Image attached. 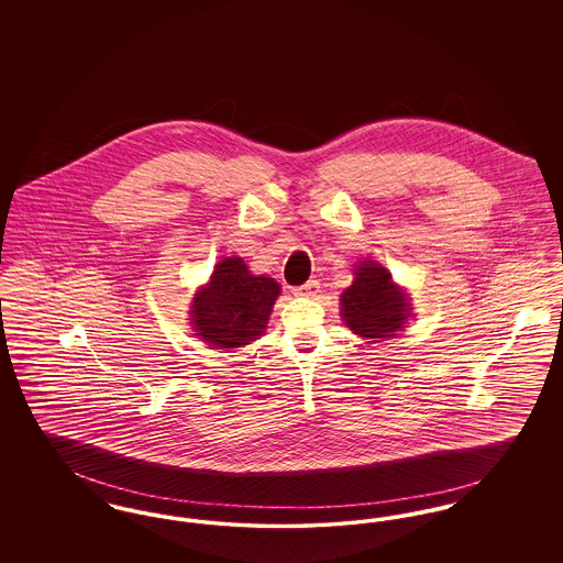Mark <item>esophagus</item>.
<instances>
[{
    "mask_svg": "<svg viewBox=\"0 0 563 563\" xmlns=\"http://www.w3.org/2000/svg\"><path fill=\"white\" fill-rule=\"evenodd\" d=\"M319 289H321L319 280H308L301 287H295L294 295H297V297H314L319 294Z\"/></svg>",
    "mask_w": 563,
    "mask_h": 563,
    "instance_id": "esophagus-1",
    "label": "esophagus"
}]
</instances>
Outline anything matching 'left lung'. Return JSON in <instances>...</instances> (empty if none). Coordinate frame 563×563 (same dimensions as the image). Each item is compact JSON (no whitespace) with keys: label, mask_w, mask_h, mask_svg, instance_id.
Listing matches in <instances>:
<instances>
[{"label":"left lung","mask_w":563,"mask_h":563,"mask_svg":"<svg viewBox=\"0 0 563 563\" xmlns=\"http://www.w3.org/2000/svg\"><path fill=\"white\" fill-rule=\"evenodd\" d=\"M342 317L354 333L379 342L397 335L409 317V303L388 269L363 262L354 283L342 294Z\"/></svg>","instance_id":"1"}]
</instances>
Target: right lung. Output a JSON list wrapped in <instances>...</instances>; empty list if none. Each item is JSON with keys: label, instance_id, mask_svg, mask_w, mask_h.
Masks as SVG:
<instances>
[{"label": "right lung", "instance_id": "obj_1", "mask_svg": "<svg viewBox=\"0 0 563 563\" xmlns=\"http://www.w3.org/2000/svg\"><path fill=\"white\" fill-rule=\"evenodd\" d=\"M278 294L274 278L253 276L241 257H225L194 297L191 327L214 349H241L264 333Z\"/></svg>", "mask_w": 563, "mask_h": 563}]
</instances>
